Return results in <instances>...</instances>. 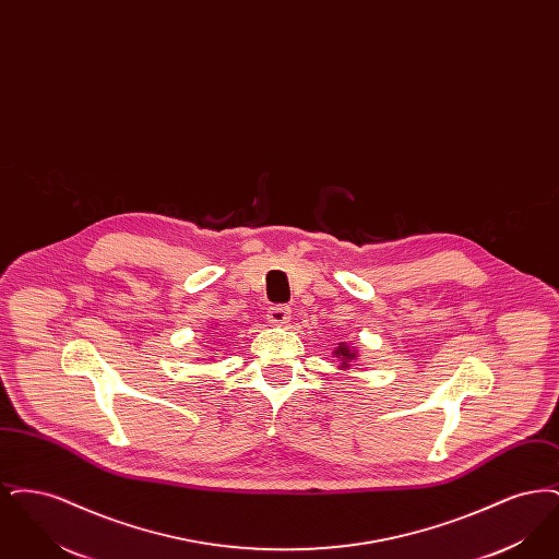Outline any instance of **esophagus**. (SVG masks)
<instances>
[{"label":"esophagus","instance_id":"1","mask_svg":"<svg viewBox=\"0 0 559 559\" xmlns=\"http://www.w3.org/2000/svg\"><path fill=\"white\" fill-rule=\"evenodd\" d=\"M292 319V310L287 308V306H272L270 310H267V320L272 322V324H287Z\"/></svg>","mask_w":559,"mask_h":559}]
</instances>
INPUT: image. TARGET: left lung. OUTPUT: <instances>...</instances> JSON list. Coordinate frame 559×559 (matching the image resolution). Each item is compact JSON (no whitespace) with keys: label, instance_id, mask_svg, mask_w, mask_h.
Wrapping results in <instances>:
<instances>
[{"label":"left lung","instance_id":"obj_1","mask_svg":"<svg viewBox=\"0 0 559 559\" xmlns=\"http://www.w3.org/2000/svg\"><path fill=\"white\" fill-rule=\"evenodd\" d=\"M335 358H340V369L347 371L352 367V362L358 358V349L356 347L347 346V344H340L333 349Z\"/></svg>","mask_w":559,"mask_h":559}]
</instances>
